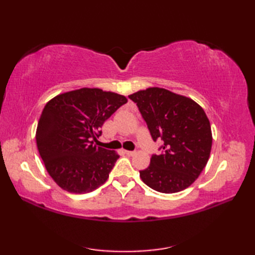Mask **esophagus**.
I'll return each instance as SVG.
<instances>
[{
	"label": "esophagus",
	"mask_w": 255,
	"mask_h": 255,
	"mask_svg": "<svg viewBox=\"0 0 255 255\" xmlns=\"http://www.w3.org/2000/svg\"><path fill=\"white\" fill-rule=\"evenodd\" d=\"M125 153H126L129 156H132V155L136 154V152H134V151H128V150H125Z\"/></svg>",
	"instance_id": "obj_1"
}]
</instances>
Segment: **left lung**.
Listing matches in <instances>:
<instances>
[{"mask_svg": "<svg viewBox=\"0 0 255 255\" xmlns=\"http://www.w3.org/2000/svg\"><path fill=\"white\" fill-rule=\"evenodd\" d=\"M137 103L151 137L162 140V153L140 171L144 184L172 194L191 186L210 155L213 134L208 117L196 102L162 88H148L129 95Z\"/></svg>", "mask_w": 255, "mask_h": 255, "instance_id": "8db88e82", "label": "left lung"}]
</instances>
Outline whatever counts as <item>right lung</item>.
I'll return each mask as SVG.
<instances>
[{"mask_svg":"<svg viewBox=\"0 0 255 255\" xmlns=\"http://www.w3.org/2000/svg\"><path fill=\"white\" fill-rule=\"evenodd\" d=\"M127 101L114 92L82 88L47 103L37 125V148L47 172L64 191L90 193L107 181L119 155L94 142L106 119Z\"/></svg>","mask_w":255,"mask_h":255,"instance_id":"right-lung-1","label":"right lung"}]
</instances>
